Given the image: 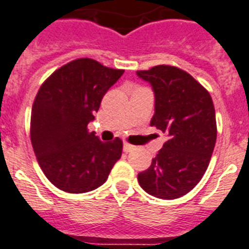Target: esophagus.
I'll return each mask as SVG.
<instances>
[{"label": "esophagus", "instance_id": "esophagus-1", "mask_svg": "<svg viewBox=\"0 0 249 249\" xmlns=\"http://www.w3.org/2000/svg\"><path fill=\"white\" fill-rule=\"evenodd\" d=\"M134 149V145L130 144V143L128 142H124V151L125 152H130V151H133Z\"/></svg>", "mask_w": 249, "mask_h": 249}]
</instances>
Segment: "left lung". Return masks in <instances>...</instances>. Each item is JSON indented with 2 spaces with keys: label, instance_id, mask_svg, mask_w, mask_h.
I'll return each instance as SVG.
<instances>
[{
  "label": "left lung",
  "instance_id": "obj_1",
  "mask_svg": "<svg viewBox=\"0 0 249 249\" xmlns=\"http://www.w3.org/2000/svg\"><path fill=\"white\" fill-rule=\"evenodd\" d=\"M155 92L151 125L166 133L167 141L151 166L138 174L148 195L175 199L199 183L215 148L216 116L209 90L177 66L157 65L138 70Z\"/></svg>",
  "mask_w": 249,
  "mask_h": 249
}]
</instances>
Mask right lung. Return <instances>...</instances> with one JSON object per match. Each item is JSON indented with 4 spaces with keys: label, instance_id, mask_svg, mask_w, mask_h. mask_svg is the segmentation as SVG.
Listing matches in <instances>:
<instances>
[{
    "label": "right lung",
    "instance_id": "add662e5",
    "mask_svg": "<svg viewBox=\"0 0 249 249\" xmlns=\"http://www.w3.org/2000/svg\"><path fill=\"white\" fill-rule=\"evenodd\" d=\"M124 70L76 58L40 86L30 116V141L40 169L54 187L86 193L105 183L123 152V141L101 142L88 130L101 101Z\"/></svg>",
    "mask_w": 249,
    "mask_h": 249
}]
</instances>
